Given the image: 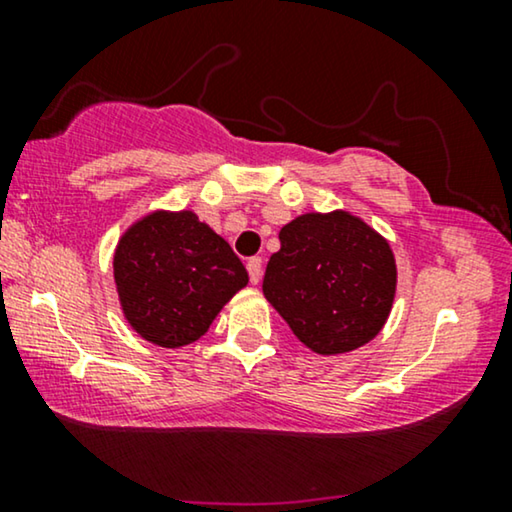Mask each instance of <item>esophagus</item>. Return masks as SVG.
Here are the masks:
<instances>
[{
	"mask_svg": "<svg viewBox=\"0 0 512 512\" xmlns=\"http://www.w3.org/2000/svg\"><path fill=\"white\" fill-rule=\"evenodd\" d=\"M247 272H249L251 284L261 282V275H263V261H261V258H258V256L249 258V261H247Z\"/></svg>",
	"mask_w": 512,
	"mask_h": 512,
	"instance_id": "1",
	"label": "esophagus"
}]
</instances>
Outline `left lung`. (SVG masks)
Instances as JSON below:
<instances>
[{
    "instance_id": "8db88e82",
    "label": "left lung",
    "mask_w": 512,
    "mask_h": 512,
    "mask_svg": "<svg viewBox=\"0 0 512 512\" xmlns=\"http://www.w3.org/2000/svg\"><path fill=\"white\" fill-rule=\"evenodd\" d=\"M263 293L296 338L331 356L382 331L396 293L389 242L349 212L303 214L279 230Z\"/></svg>"
}]
</instances>
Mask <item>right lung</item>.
<instances>
[{"label":"right lung","mask_w":512,"mask_h":512,"mask_svg":"<svg viewBox=\"0 0 512 512\" xmlns=\"http://www.w3.org/2000/svg\"><path fill=\"white\" fill-rule=\"evenodd\" d=\"M114 279L128 324L158 347H184L249 282L230 244L193 212H151L125 230Z\"/></svg>","instance_id":"obj_1"}]
</instances>
